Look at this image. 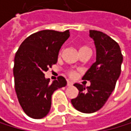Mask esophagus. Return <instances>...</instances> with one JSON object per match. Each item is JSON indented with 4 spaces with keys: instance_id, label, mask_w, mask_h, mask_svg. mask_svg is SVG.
I'll return each instance as SVG.
<instances>
[{
    "instance_id": "obj_1",
    "label": "esophagus",
    "mask_w": 131,
    "mask_h": 131,
    "mask_svg": "<svg viewBox=\"0 0 131 131\" xmlns=\"http://www.w3.org/2000/svg\"><path fill=\"white\" fill-rule=\"evenodd\" d=\"M67 85H68V86H71V85H73V82H70V81H68L67 82Z\"/></svg>"
}]
</instances>
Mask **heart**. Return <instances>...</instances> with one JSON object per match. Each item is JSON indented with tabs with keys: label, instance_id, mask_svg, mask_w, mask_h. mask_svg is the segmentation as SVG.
<instances>
[{
	"label": "heart",
	"instance_id": "1",
	"mask_svg": "<svg viewBox=\"0 0 131 131\" xmlns=\"http://www.w3.org/2000/svg\"><path fill=\"white\" fill-rule=\"evenodd\" d=\"M86 48H87L86 46H83V47L81 48V49H86ZM74 74H75V73H74V72H73V71H70V76H74Z\"/></svg>",
	"mask_w": 131,
	"mask_h": 131
}]
</instances>
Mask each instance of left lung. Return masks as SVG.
I'll list each match as a JSON object with an SVG mask.
<instances>
[{
    "label": "left lung",
    "mask_w": 131,
    "mask_h": 131,
    "mask_svg": "<svg viewBox=\"0 0 131 131\" xmlns=\"http://www.w3.org/2000/svg\"><path fill=\"white\" fill-rule=\"evenodd\" d=\"M90 37L96 48V61L86 71L82 79L90 82V86L75 83L79 90L71 103L77 111L91 114L105 105L115 88L121 73L123 55L118 44L102 32L90 30Z\"/></svg>",
    "instance_id": "obj_1"
}]
</instances>
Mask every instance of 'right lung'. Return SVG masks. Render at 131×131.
<instances>
[{
	"label": "right lung",
	"mask_w": 131,
	"mask_h": 131,
	"mask_svg": "<svg viewBox=\"0 0 131 131\" xmlns=\"http://www.w3.org/2000/svg\"><path fill=\"white\" fill-rule=\"evenodd\" d=\"M70 36L69 30H41L26 38L16 53L15 90L24 112L32 118L46 117L51 108L53 92L67 84L61 76L50 84L45 72L57 63L59 50Z\"/></svg>",
	"instance_id": "right-lung-1"
}]
</instances>
